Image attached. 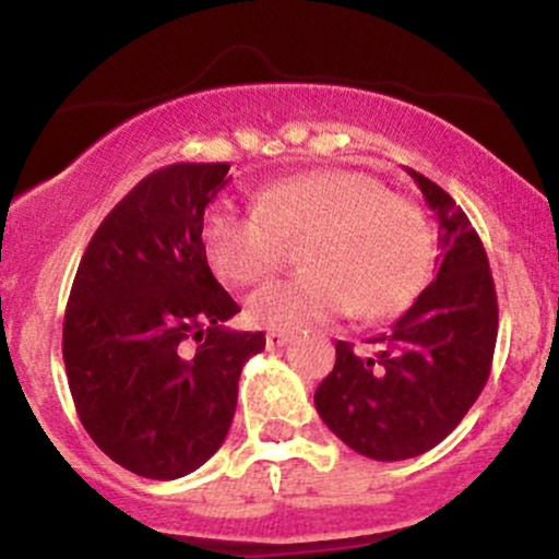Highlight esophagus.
I'll return each instance as SVG.
<instances>
[{
    "label": "esophagus",
    "mask_w": 559,
    "mask_h": 559,
    "mask_svg": "<svg viewBox=\"0 0 559 559\" xmlns=\"http://www.w3.org/2000/svg\"><path fill=\"white\" fill-rule=\"evenodd\" d=\"M288 342H292V333L288 331H267V336H265L267 349H281V346Z\"/></svg>",
    "instance_id": "1"
}]
</instances>
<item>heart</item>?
Masks as SVG:
<instances>
[{
  "mask_svg": "<svg viewBox=\"0 0 559 559\" xmlns=\"http://www.w3.org/2000/svg\"><path fill=\"white\" fill-rule=\"evenodd\" d=\"M204 252L226 284L254 286L301 241L307 267L297 278L260 288L247 318L265 329H299L357 307L365 318L407 310L433 265L426 217L378 178L320 168L278 178L254 191V210L215 202L204 217Z\"/></svg>",
  "mask_w": 559,
  "mask_h": 559,
  "instance_id": "b5f03b06",
  "label": "heart"
}]
</instances>
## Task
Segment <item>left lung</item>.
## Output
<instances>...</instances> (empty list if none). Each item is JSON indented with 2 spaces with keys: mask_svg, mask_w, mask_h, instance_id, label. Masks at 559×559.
<instances>
[{
  "mask_svg": "<svg viewBox=\"0 0 559 559\" xmlns=\"http://www.w3.org/2000/svg\"><path fill=\"white\" fill-rule=\"evenodd\" d=\"M439 223V273L415 305L357 355L336 344V365L316 391L325 426L365 457L407 460L444 441L491 373L499 307L476 228L431 178L409 170Z\"/></svg>",
  "mask_w": 559,
  "mask_h": 559,
  "instance_id": "1",
  "label": "left lung"
}]
</instances>
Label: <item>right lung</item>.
Returning a JSON list of instances; mask_svg holds the SVG:
<instances>
[{
	"instance_id": "1",
	"label": "right lung",
	"mask_w": 559,
	"mask_h": 559,
	"mask_svg": "<svg viewBox=\"0 0 559 559\" xmlns=\"http://www.w3.org/2000/svg\"><path fill=\"white\" fill-rule=\"evenodd\" d=\"M228 163H176L133 186L83 252L62 360L94 444L136 476L173 480L207 463L236 413L262 331H230L239 305L204 252V210Z\"/></svg>"
}]
</instances>
